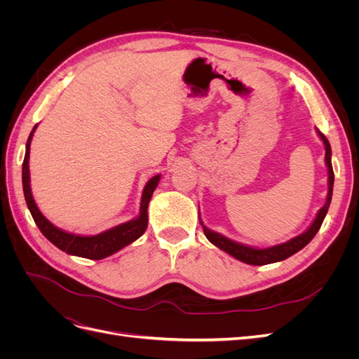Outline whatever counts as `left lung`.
Instances as JSON below:
<instances>
[{
  "instance_id": "8db88e82",
  "label": "left lung",
  "mask_w": 359,
  "mask_h": 359,
  "mask_svg": "<svg viewBox=\"0 0 359 359\" xmlns=\"http://www.w3.org/2000/svg\"><path fill=\"white\" fill-rule=\"evenodd\" d=\"M318 133L325 144V163H327V166H328V196H327V202H325V205L319 210L316 219H314V222L311 223V226L306 232L295 236V238H292L290 241L283 243V244L268 247V248H255V247L238 244V243L229 240V238H226L214 231H210L208 227H205L203 223L201 222V224L203 227V233L206 238H208V241L219 248H222L223 252L229 253L235 259L241 260V262H245L248 265H268V264L280 262V260H285V259L290 257L292 255L299 252L301 248L306 247L313 240L314 235L318 233V231L320 229L325 215H327L328 208H330L331 198H332V187H334V170H332V165H331V145L328 142V139L325 137L319 132V130H318Z\"/></svg>"
}]
</instances>
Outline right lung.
I'll use <instances>...</instances> for the list:
<instances>
[{"label": "right lung", "instance_id": "add662e5", "mask_svg": "<svg viewBox=\"0 0 359 359\" xmlns=\"http://www.w3.org/2000/svg\"><path fill=\"white\" fill-rule=\"evenodd\" d=\"M36 127L37 126H34V128H32V132L29 133L27 140L25 157L22 163V186H24V194H25L28 210L40 229V232L45 235L53 245H57L60 250L66 252L67 255L93 259V260H99V259L111 256L116 253L118 250H121L123 247L136 241L139 236H142L148 226V203L160 181V175L153 177L147 182L142 193V201H140V212L137 219L126 222L123 224H118L112 227V229L104 231L99 235L81 236V235L64 232L58 229L57 226H53L46 217L39 211L34 199H32V193L29 187V166H28L29 145H31V139H32V135H34Z\"/></svg>", "mask_w": 359, "mask_h": 359}]
</instances>
